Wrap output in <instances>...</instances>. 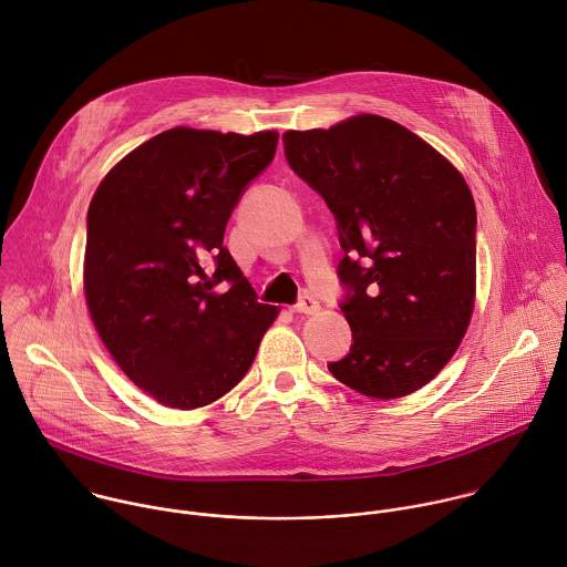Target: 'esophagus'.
I'll use <instances>...</instances> for the list:
<instances>
[{
  "mask_svg": "<svg viewBox=\"0 0 567 567\" xmlns=\"http://www.w3.org/2000/svg\"><path fill=\"white\" fill-rule=\"evenodd\" d=\"M318 309H320V305H318V300L311 298V296H302V298L293 305V311H296V313H305V316H311V313H316Z\"/></svg>",
  "mask_w": 567,
  "mask_h": 567,
  "instance_id": "obj_1",
  "label": "esophagus"
}]
</instances>
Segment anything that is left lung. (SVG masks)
Here are the masks:
<instances>
[{"label":"left lung","mask_w":567,"mask_h":567,"mask_svg":"<svg viewBox=\"0 0 567 567\" xmlns=\"http://www.w3.org/2000/svg\"><path fill=\"white\" fill-rule=\"evenodd\" d=\"M289 167L338 223L340 309L353 333L329 362L378 400L429 384L457 351L475 305L477 209L464 176L404 125L360 114L282 134Z\"/></svg>","instance_id":"left-lung-1"}]
</instances>
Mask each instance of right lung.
<instances>
[{
    "mask_svg": "<svg viewBox=\"0 0 567 567\" xmlns=\"http://www.w3.org/2000/svg\"><path fill=\"white\" fill-rule=\"evenodd\" d=\"M276 145V132L172 127L118 161L92 196L83 267L92 322L123 373L163 406L198 409L231 391L278 316L223 245Z\"/></svg>",
    "mask_w": 567,
    "mask_h": 567,
    "instance_id": "obj_1",
    "label": "right lung"
}]
</instances>
